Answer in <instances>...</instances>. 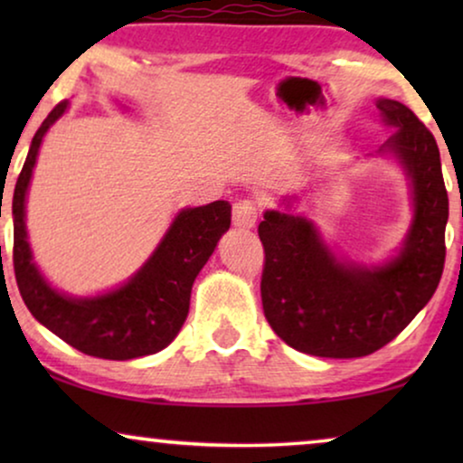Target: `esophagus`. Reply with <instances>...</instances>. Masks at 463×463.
<instances>
[{
  "label": "esophagus",
  "instance_id": "esophagus-1",
  "mask_svg": "<svg viewBox=\"0 0 463 463\" xmlns=\"http://www.w3.org/2000/svg\"><path fill=\"white\" fill-rule=\"evenodd\" d=\"M257 204L252 200H238L233 204V225L236 227H252L257 223Z\"/></svg>",
  "mask_w": 463,
  "mask_h": 463
}]
</instances>
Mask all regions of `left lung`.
Instances as JSON below:
<instances>
[{
	"label": "left lung",
	"mask_w": 463,
	"mask_h": 463,
	"mask_svg": "<svg viewBox=\"0 0 463 463\" xmlns=\"http://www.w3.org/2000/svg\"><path fill=\"white\" fill-rule=\"evenodd\" d=\"M377 109L396 128L382 151L401 160L413 189L415 217L398 257L379 268L341 263L306 217L268 211L259 223L265 318L284 344L312 356L360 358L390 344L432 299L445 268L439 145L407 105L379 99Z\"/></svg>",
	"instance_id": "1"
}]
</instances>
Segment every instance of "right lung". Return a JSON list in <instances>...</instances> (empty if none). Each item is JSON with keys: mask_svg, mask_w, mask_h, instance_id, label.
I'll use <instances>...</instances> for the list:
<instances>
[{"mask_svg": "<svg viewBox=\"0 0 463 463\" xmlns=\"http://www.w3.org/2000/svg\"><path fill=\"white\" fill-rule=\"evenodd\" d=\"M65 109L67 100H62L37 128L12 195V261L18 290L35 320L75 350L105 360L149 356L164 350L179 335L189 312L195 276L213 255L219 238L230 230L232 206L230 202L217 200L181 211L149 261L124 287L90 299L61 295L43 280L31 257L24 230V198L42 138Z\"/></svg>", "mask_w": 463, "mask_h": 463, "instance_id": "add662e5", "label": "right lung"}]
</instances>
